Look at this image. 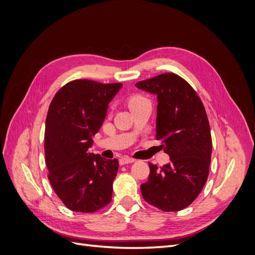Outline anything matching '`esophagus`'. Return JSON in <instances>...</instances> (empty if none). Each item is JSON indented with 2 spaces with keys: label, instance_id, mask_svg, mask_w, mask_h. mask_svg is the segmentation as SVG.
Listing matches in <instances>:
<instances>
[{
  "label": "esophagus",
  "instance_id": "esophagus-1",
  "mask_svg": "<svg viewBox=\"0 0 255 255\" xmlns=\"http://www.w3.org/2000/svg\"><path fill=\"white\" fill-rule=\"evenodd\" d=\"M135 161V159H133V158H130V157H128V156H126V157H122V158H120L119 159V163H120V165H126V164H130V163H134Z\"/></svg>",
  "mask_w": 255,
  "mask_h": 255
}]
</instances>
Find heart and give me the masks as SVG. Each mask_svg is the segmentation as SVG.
Returning a JSON list of instances; mask_svg holds the SVG:
<instances>
[{
	"mask_svg": "<svg viewBox=\"0 0 255 255\" xmlns=\"http://www.w3.org/2000/svg\"><path fill=\"white\" fill-rule=\"evenodd\" d=\"M144 101H146L145 98H143L142 96H139V95H135V96L130 97V98L128 99V107H129V109H132V107H134V106H136V105H138V104H140V103H142V102H144Z\"/></svg>",
	"mask_w": 255,
	"mask_h": 255,
	"instance_id": "1",
	"label": "heart"
}]
</instances>
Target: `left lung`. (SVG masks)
<instances>
[{
  "label": "left lung",
  "instance_id": "left-lung-1",
  "mask_svg": "<svg viewBox=\"0 0 255 255\" xmlns=\"http://www.w3.org/2000/svg\"><path fill=\"white\" fill-rule=\"evenodd\" d=\"M157 96L156 140L170 163H149L150 174L140 190L145 202L164 212L187 207L206 183L212 156L210 123L201 99L174 73H164L136 83Z\"/></svg>",
  "mask_w": 255,
  "mask_h": 255
}]
</instances>
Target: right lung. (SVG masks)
<instances>
[{
  "label": "right lung",
  "instance_id": "add662e5",
  "mask_svg": "<svg viewBox=\"0 0 255 255\" xmlns=\"http://www.w3.org/2000/svg\"><path fill=\"white\" fill-rule=\"evenodd\" d=\"M121 87V83L74 80L56 92L49 106L44 130L48 179L70 211L95 213L112 201L118 159H105L88 149Z\"/></svg>",
  "mask_w": 255,
  "mask_h": 255
}]
</instances>
